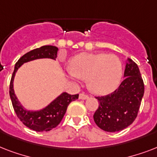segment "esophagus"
<instances>
[{"label":"esophagus","instance_id":"34e87169","mask_svg":"<svg viewBox=\"0 0 157 157\" xmlns=\"http://www.w3.org/2000/svg\"><path fill=\"white\" fill-rule=\"evenodd\" d=\"M89 98V96L87 94H80V95H79V98L80 99H87Z\"/></svg>","mask_w":157,"mask_h":157}]
</instances>
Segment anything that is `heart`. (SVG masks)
<instances>
[{
	"label": "heart",
	"mask_w": 157,
	"mask_h": 157,
	"mask_svg": "<svg viewBox=\"0 0 157 157\" xmlns=\"http://www.w3.org/2000/svg\"><path fill=\"white\" fill-rule=\"evenodd\" d=\"M69 76L87 80L88 86L97 94H107L114 90L122 76L121 61L115 54L81 53L71 60Z\"/></svg>",
	"instance_id": "obj_1"
}]
</instances>
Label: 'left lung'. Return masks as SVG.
<instances>
[{"label": "left lung", "instance_id": "1", "mask_svg": "<svg viewBox=\"0 0 157 157\" xmlns=\"http://www.w3.org/2000/svg\"><path fill=\"white\" fill-rule=\"evenodd\" d=\"M124 80L110 94L96 97L98 107L94 120L100 129L107 132H117L134 122L139 112L144 94V84L138 65L127 59Z\"/></svg>", "mask_w": 157, "mask_h": 157}]
</instances>
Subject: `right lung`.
<instances>
[{
	"mask_svg": "<svg viewBox=\"0 0 157 157\" xmlns=\"http://www.w3.org/2000/svg\"><path fill=\"white\" fill-rule=\"evenodd\" d=\"M59 49L53 45H44L25 54L15 63L14 70L10 84V96L17 117L23 124L36 132L50 131L61 122L66 113L69 103L76 100L79 94L71 95L63 92L54 101L39 111H29L21 105L13 90V80L16 71L23 63L39 59H51L55 60Z\"/></svg>",
	"mask_w": 157,
	"mask_h": 157,
	"instance_id": "right-lung-1",
	"label": "right lung"
}]
</instances>
